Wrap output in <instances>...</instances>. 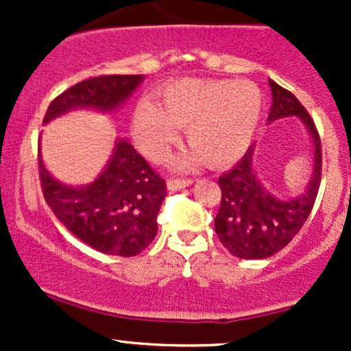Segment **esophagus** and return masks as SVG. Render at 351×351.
I'll return each mask as SVG.
<instances>
[{"label": "esophagus", "mask_w": 351, "mask_h": 351, "mask_svg": "<svg viewBox=\"0 0 351 351\" xmlns=\"http://www.w3.org/2000/svg\"><path fill=\"white\" fill-rule=\"evenodd\" d=\"M193 183V180L190 178H169L168 180V189L169 190H180V189H186V186H190Z\"/></svg>", "instance_id": "esophagus-1"}]
</instances>
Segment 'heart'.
<instances>
[{
	"mask_svg": "<svg viewBox=\"0 0 351 351\" xmlns=\"http://www.w3.org/2000/svg\"><path fill=\"white\" fill-rule=\"evenodd\" d=\"M263 112V95L251 81L180 80L161 93L159 107L144 100L136 107L134 137L154 161L165 158L186 127L193 154L183 162L204 159L226 166L246 153Z\"/></svg>",
	"mask_w": 351,
	"mask_h": 351,
	"instance_id": "1",
	"label": "heart"
}]
</instances>
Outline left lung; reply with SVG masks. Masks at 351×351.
<instances>
[{"mask_svg": "<svg viewBox=\"0 0 351 351\" xmlns=\"http://www.w3.org/2000/svg\"><path fill=\"white\" fill-rule=\"evenodd\" d=\"M270 88L274 105L268 123L282 117H299L313 137L314 166L306 190L289 200L270 195L258 182L253 169V146L231 171L219 178L222 197L214 221L215 232L229 253L244 260H263L284 250L309 217L321 185L323 151L314 120L289 90L271 80Z\"/></svg>", "mask_w": 351, "mask_h": 351, "instance_id": "1", "label": "left lung"}]
</instances>
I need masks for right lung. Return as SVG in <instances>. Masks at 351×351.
Segmentation results:
<instances>
[{
  "label": "right lung",
  "mask_w": 351,
  "mask_h": 351,
  "mask_svg": "<svg viewBox=\"0 0 351 351\" xmlns=\"http://www.w3.org/2000/svg\"><path fill=\"white\" fill-rule=\"evenodd\" d=\"M143 77V74H108L80 81L51 101L44 123L74 108L112 112L130 97ZM38 176L42 193L56 217L93 250L136 256L156 238L166 182L127 141H117L108 165L90 185H62L45 169L40 154Z\"/></svg>",
  "instance_id": "1"
}]
</instances>
